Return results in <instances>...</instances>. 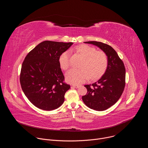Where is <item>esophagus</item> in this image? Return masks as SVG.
I'll return each mask as SVG.
<instances>
[{"label": "esophagus", "mask_w": 148, "mask_h": 148, "mask_svg": "<svg viewBox=\"0 0 148 148\" xmlns=\"http://www.w3.org/2000/svg\"><path fill=\"white\" fill-rule=\"evenodd\" d=\"M79 87V85H72V86H71V87L75 88H78Z\"/></svg>", "instance_id": "1"}]
</instances>
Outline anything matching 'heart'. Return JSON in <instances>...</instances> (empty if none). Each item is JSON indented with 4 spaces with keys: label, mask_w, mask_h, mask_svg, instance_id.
Returning a JSON list of instances; mask_svg holds the SVG:
<instances>
[{
    "label": "heart",
    "mask_w": 148,
    "mask_h": 148,
    "mask_svg": "<svg viewBox=\"0 0 148 148\" xmlns=\"http://www.w3.org/2000/svg\"><path fill=\"white\" fill-rule=\"evenodd\" d=\"M77 53L84 57L80 69H71L66 74V81L72 84L77 85L87 80L90 76L91 79H97L102 75L106 71L108 60L104 52L97 51L90 46L81 45L75 48ZM60 67L66 70L70 66V53L63 52L58 59Z\"/></svg>",
    "instance_id": "obj_1"
}]
</instances>
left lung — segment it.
<instances>
[{
	"instance_id": "obj_1",
	"label": "left lung",
	"mask_w": 148,
	"mask_h": 148,
	"mask_svg": "<svg viewBox=\"0 0 148 148\" xmlns=\"http://www.w3.org/2000/svg\"><path fill=\"white\" fill-rule=\"evenodd\" d=\"M99 47L106 54L108 64L103 75L97 82L85 85L87 93L82 97L83 102L94 110H106L114 105L121 97L125 86V69L123 62L115 50L101 42H84Z\"/></svg>"
}]
</instances>
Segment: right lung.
<instances>
[{"label":"right lung","mask_w":148,"mask_h":148,"mask_svg":"<svg viewBox=\"0 0 148 148\" xmlns=\"http://www.w3.org/2000/svg\"><path fill=\"white\" fill-rule=\"evenodd\" d=\"M73 45L72 42L44 41L25 57L20 73L21 87L38 108L52 111L64 102L65 93L70 86L63 81L64 76L58 59Z\"/></svg>","instance_id":"add662e5"}]
</instances>
